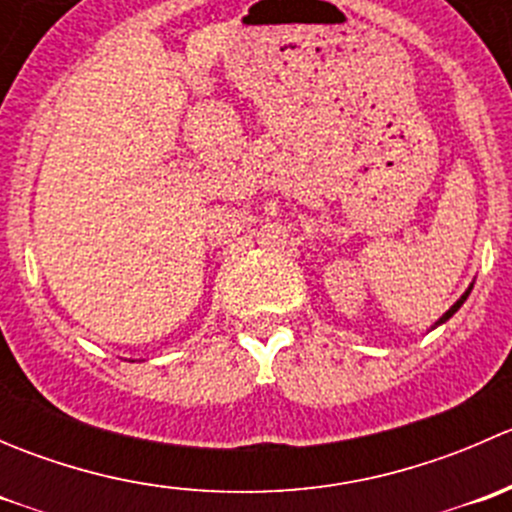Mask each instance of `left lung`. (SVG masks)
<instances>
[{
    "instance_id": "obj_1",
    "label": "left lung",
    "mask_w": 512,
    "mask_h": 512,
    "mask_svg": "<svg viewBox=\"0 0 512 512\" xmlns=\"http://www.w3.org/2000/svg\"><path fill=\"white\" fill-rule=\"evenodd\" d=\"M468 294H471V287H468V292H466V294H463V297H461V299H458V302H456V304H453V307H451V309H448V312H446V314H443V317H441V319H438V324H443V322H446V319H451V317H453V314H456V312H458V309H461V304H463V302H466V299H468Z\"/></svg>"
}]
</instances>
